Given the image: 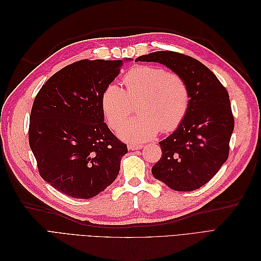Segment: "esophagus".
Here are the masks:
<instances>
[{
  "label": "esophagus",
  "mask_w": 261,
  "mask_h": 261,
  "mask_svg": "<svg viewBox=\"0 0 261 261\" xmlns=\"http://www.w3.org/2000/svg\"><path fill=\"white\" fill-rule=\"evenodd\" d=\"M128 149H129V150H139V149H141V146H140V145H133V144H129V145H128Z\"/></svg>",
  "instance_id": "1"
}]
</instances>
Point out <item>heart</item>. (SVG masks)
Instances as JSON below:
<instances>
[{
  "mask_svg": "<svg viewBox=\"0 0 261 261\" xmlns=\"http://www.w3.org/2000/svg\"><path fill=\"white\" fill-rule=\"evenodd\" d=\"M124 89L109 85L101 96L102 112L112 129L116 130L127 120L132 105L139 116L133 118L120 130V136L139 143L154 137L159 130L176 129L185 118L189 107L188 87L180 75L151 65L130 68L123 77Z\"/></svg>",
  "mask_w": 261,
  "mask_h": 261,
  "instance_id": "b5f03b06",
  "label": "heart"
}]
</instances>
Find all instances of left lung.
Instances as JSON below:
<instances>
[{"label": "left lung", "instance_id": "left-lung-1", "mask_svg": "<svg viewBox=\"0 0 261 261\" xmlns=\"http://www.w3.org/2000/svg\"><path fill=\"white\" fill-rule=\"evenodd\" d=\"M137 61L168 66L184 78L189 91L187 114L159 143L162 155L152 175L177 192L198 189L217 174L230 151L234 116L225 87L206 65L178 52L158 51Z\"/></svg>", "mask_w": 261, "mask_h": 261}]
</instances>
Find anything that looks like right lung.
I'll return each instance as SVG.
<instances>
[{
	"label": "right lung",
	"instance_id": "1",
	"mask_svg": "<svg viewBox=\"0 0 261 261\" xmlns=\"http://www.w3.org/2000/svg\"><path fill=\"white\" fill-rule=\"evenodd\" d=\"M122 61L82 60L44 83L35 98L29 146L40 176L69 197L89 199L111 185L127 146L109 129L101 96Z\"/></svg>",
	"mask_w": 261,
	"mask_h": 261
}]
</instances>
